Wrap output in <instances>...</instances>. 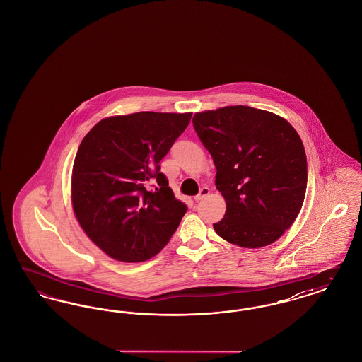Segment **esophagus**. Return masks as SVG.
<instances>
[{"mask_svg":"<svg viewBox=\"0 0 362 362\" xmlns=\"http://www.w3.org/2000/svg\"><path fill=\"white\" fill-rule=\"evenodd\" d=\"M209 192H210V189H209V187H202V189H199V194L194 197V199H195L197 202H199V201H202V199H204L205 197H207V195H209Z\"/></svg>","mask_w":362,"mask_h":362,"instance_id":"34e87169","label":"esophagus"}]
</instances>
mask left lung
Segmentation results:
<instances>
[{
    "instance_id": "1",
    "label": "left lung",
    "mask_w": 362,
    "mask_h": 362,
    "mask_svg": "<svg viewBox=\"0 0 362 362\" xmlns=\"http://www.w3.org/2000/svg\"><path fill=\"white\" fill-rule=\"evenodd\" d=\"M194 129L213 157L226 202L214 230L245 248L279 239L298 216L307 189V156L292 124L273 112L229 105L197 112Z\"/></svg>"
}]
</instances>
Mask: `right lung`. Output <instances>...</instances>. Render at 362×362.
Returning <instances> with one entry per match:
<instances>
[{
	"label": "right lung",
	"mask_w": 362,
	"mask_h": 362,
	"mask_svg": "<svg viewBox=\"0 0 362 362\" xmlns=\"http://www.w3.org/2000/svg\"><path fill=\"white\" fill-rule=\"evenodd\" d=\"M191 115L111 117L81 141L71 173L73 209L88 238L108 257L144 262L173 238L187 206L175 198L160 161Z\"/></svg>",
	"instance_id": "right-lung-1"
}]
</instances>
